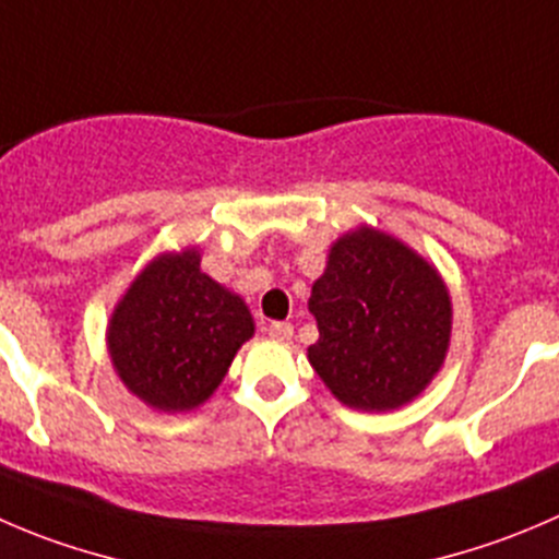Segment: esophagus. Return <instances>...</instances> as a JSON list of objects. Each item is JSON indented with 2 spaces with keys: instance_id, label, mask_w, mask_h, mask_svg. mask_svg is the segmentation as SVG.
<instances>
[{
  "instance_id": "esophagus-1",
  "label": "esophagus",
  "mask_w": 559,
  "mask_h": 559,
  "mask_svg": "<svg viewBox=\"0 0 559 559\" xmlns=\"http://www.w3.org/2000/svg\"><path fill=\"white\" fill-rule=\"evenodd\" d=\"M292 333H295V328H292L289 322H273V324H270V335H273L275 341H289Z\"/></svg>"
}]
</instances>
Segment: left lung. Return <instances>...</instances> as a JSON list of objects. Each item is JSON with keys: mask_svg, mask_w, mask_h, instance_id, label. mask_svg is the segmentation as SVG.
Masks as SVG:
<instances>
[{"mask_svg": "<svg viewBox=\"0 0 559 559\" xmlns=\"http://www.w3.org/2000/svg\"><path fill=\"white\" fill-rule=\"evenodd\" d=\"M308 311L319 328L308 362L352 409L390 412L415 401L451 346L453 302L440 270L366 224L330 246Z\"/></svg>", "mask_w": 559, "mask_h": 559, "instance_id": "1", "label": "left lung"}]
</instances>
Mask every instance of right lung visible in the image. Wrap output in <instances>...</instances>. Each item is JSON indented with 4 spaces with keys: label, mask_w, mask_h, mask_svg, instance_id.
I'll list each match as a JSON object with an SVG mask.
<instances>
[{
    "label": "right lung",
    "mask_w": 559,
    "mask_h": 559,
    "mask_svg": "<svg viewBox=\"0 0 559 559\" xmlns=\"http://www.w3.org/2000/svg\"><path fill=\"white\" fill-rule=\"evenodd\" d=\"M246 300L210 278L197 248L158 253L130 281L106 324L124 388L158 412H191L218 390L253 338Z\"/></svg>",
    "instance_id": "obj_1"
}]
</instances>
